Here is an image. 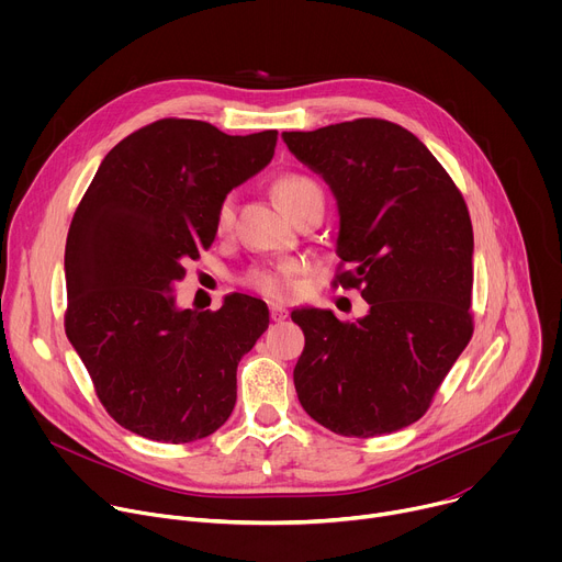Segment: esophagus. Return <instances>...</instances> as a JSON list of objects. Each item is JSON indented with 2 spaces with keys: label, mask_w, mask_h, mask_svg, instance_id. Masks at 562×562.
Here are the masks:
<instances>
[{
  "label": "esophagus",
  "mask_w": 562,
  "mask_h": 562,
  "mask_svg": "<svg viewBox=\"0 0 562 562\" xmlns=\"http://www.w3.org/2000/svg\"><path fill=\"white\" fill-rule=\"evenodd\" d=\"M269 313H271L273 323H282V319L289 317V311H286L282 304H271V306H269Z\"/></svg>",
  "instance_id": "obj_1"
}]
</instances>
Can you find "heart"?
<instances>
[{
    "mask_svg": "<svg viewBox=\"0 0 562 562\" xmlns=\"http://www.w3.org/2000/svg\"><path fill=\"white\" fill-rule=\"evenodd\" d=\"M273 195L284 206V211L291 215L295 209H300L311 198H323L317 182L304 173H282L273 180ZM235 217V202L233 195H224L213 215V228L215 235H226L233 226ZM300 267L295 262H282V265H258L249 269L243 276V284L249 289L271 297V300H286L293 295L295 289V276Z\"/></svg>",
    "mask_w": 562,
    "mask_h": 562,
    "instance_id": "1",
    "label": "heart"
}]
</instances>
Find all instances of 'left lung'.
Returning a JSON list of instances; mask_svg holds the SVG:
<instances>
[{"label": "left lung", "instance_id": "obj_1", "mask_svg": "<svg viewBox=\"0 0 562 562\" xmlns=\"http://www.w3.org/2000/svg\"><path fill=\"white\" fill-rule=\"evenodd\" d=\"M282 137L338 200L334 286L358 289L369 302L356 323L323 308L291 313L304 331L293 369L300 405L349 438L409 427L427 414L473 334L464 198L431 150L386 120Z\"/></svg>", "mask_w": 562, "mask_h": 562}]
</instances>
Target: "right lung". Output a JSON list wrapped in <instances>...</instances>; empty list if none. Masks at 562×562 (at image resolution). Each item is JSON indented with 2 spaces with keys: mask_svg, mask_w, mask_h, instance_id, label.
Here are the masks:
<instances>
[{
  "mask_svg": "<svg viewBox=\"0 0 562 562\" xmlns=\"http://www.w3.org/2000/svg\"><path fill=\"white\" fill-rule=\"evenodd\" d=\"M278 131L226 135L167 117L115 144L75 209L64 329L100 403L124 429L184 445L217 431L237 397V362L269 327L262 300L176 306L184 262L213 239L217 202L262 171Z\"/></svg>",
  "mask_w": 562,
  "mask_h": 562,
  "instance_id": "obj_1",
  "label": "right lung"
}]
</instances>
